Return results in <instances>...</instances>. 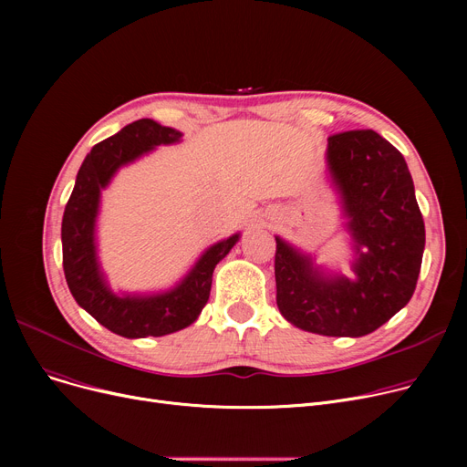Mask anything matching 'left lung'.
<instances>
[{
  "mask_svg": "<svg viewBox=\"0 0 467 467\" xmlns=\"http://www.w3.org/2000/svg\"><path fill=\"white\" fill-rule=\"evenodd\" d=\"M327 166L348 217L356 280L327 275L276 236V305L289 324L327 337H363L412 297L426 244L403 155L375 130L327 138Z\"/></svg>",
  "mask_w": 467,
  "mask_h": 467,
  "instance_id": "left-lung-1",
  "label": "left lung"
}]
</instances>
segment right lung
Wrapping results in <instances>:
<instances>
[{"label": "right lung", "mask_w": 467, "mask_h": 467, "mask_svg": "<svg viewBox=\"0 0 467 467\" xmlns=\"http://www.w3.org/2000/svg\"><path fill=\"white\" fill-rule=\"evenodd\" d=\"M180 138L182 132L153 119H140L96 143L78 171L76 187L64 210L62 263L71 296L98 324L127 338L162 337L191 326L208 303L215 265L240 238L233 234L213 244L176 287L157 296H115L106 284L94 238L102 189L122 164L153 151L157 145L176 143Z\"/></svg>", "instance_id": "right-lung-1"}]
</instances>
